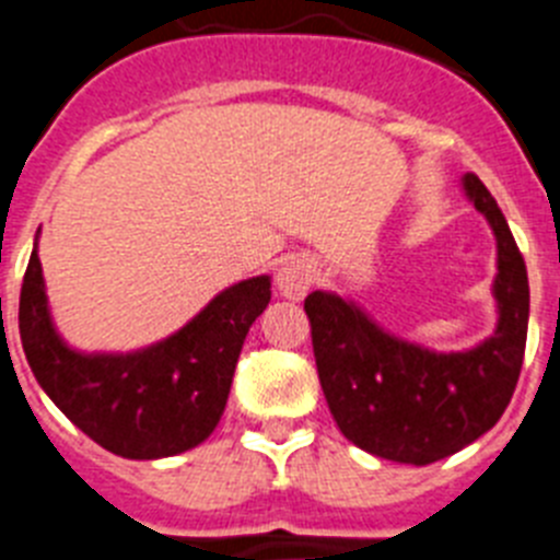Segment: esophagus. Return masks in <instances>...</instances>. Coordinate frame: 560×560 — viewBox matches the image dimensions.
I'll return each mask as SVG.
<instances>
[{
	"instance_id": "34e87169",
	"label": "esophagus",
	"mask_w": 560,
	"mask_h": 560,
	"mask_svg": "<svg viewBox=\"0 0 560 560\" xmlns=\"http://www.w3.org/2000/svg\"><path fill=\"white\" fill-rule=\"evenodd\" d=\"M314 283V262L308 257H291L277 269V291L285 300H303Z\"/></svg>"
}]
</instances>
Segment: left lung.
<instances>
[{
	"mask_svg": "<svg viewBox=\"0 0 560 560\" xmlns=\"http://www.w3.org/2000/svg\"><path fill=\"white\" fill-rule=\"evenodd\" d=\"M467 200L495 234V328L465 351H433L385 331L337 291H312L317 374L342 436L402 465L453 456L501 419L524 362L529 319L527 266L493 195L476 175L462 178Z\"/></svg>",
	"mask_w": 560,
	"mask_h": 560,
	"instance_id": "1",
	"label": "left lung"
}]
</instances>
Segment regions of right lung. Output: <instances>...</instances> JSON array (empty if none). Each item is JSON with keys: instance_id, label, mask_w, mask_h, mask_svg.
<instances>
[{"instance_id": "right-lung-1", "label": "right lung", "mask_w": 560, "mask_h": 560, "mask_svg": "<svg viewBox=\"0 0 560 560\" xmlns=\"http://www.w3.org/2000/svg\"><path fill=\"white\" fill-rule=\"evenodd\" d=\"M269 300L271 277H248L214 294L161 342L127 353L79 351L50 317L36 234L19 298V334L42 390L81 433L116 456L166 458L212 436L243 339Z\"/></svg>"}]
</instances>
